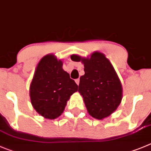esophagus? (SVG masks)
Returning a JSON list of instances; mask_svg holds the SVG:
<instances>
[{"label": "esophagus", "instance_id": "esophagus-1", "mask_svg": "<svg viewBox=\"0 0 151 151\" xmlns=\"http://www.w3.org/2000/svg\"><path fill=\"white\" fill-rule=\"evenodd\" d=\"M76 84L77 85H78V84H79V81H80V80H79V78H78V79H76Z\"/></svg>", "mask_w": 151, "mask_h": 151}]
</instances>
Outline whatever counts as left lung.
<instances>
[{
  "label": "left lung",
  "mask_w": 151,
  "mask_h": 151,
  "mask_svg": "<svg viewBox=\"0 0 151 151\" xmlns=\"http://www.w3.org/2000/svg\"><path fill=\"white\" fill-rule=\"evenodd\" d=\"M70 58L84 64V75L80 78L78 92L88 113L96 119L108 117L122 99V86L114 67L99 52L87 58L72 55Z\"/></svg>",
  "instance_id": "8db88e82"
}]
</instances>
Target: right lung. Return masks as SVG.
<instances>
[{
  "label": "right lung",
  "mask_w": 151,
  "mask_h": 151,
  "mask_svg": "<svg viewBox=\"0 0 151 151\" xmlns=\"http://www.w3.org/2000/svg\"><path fill=\"white\" fill-rule=\"evenodd\" d=\"M62 65L55 55H46L38 62L29 86L32 105L48 119L61 116L70 96L78 90V85Z\"/></svg>",
  "instance_id": "right-lung-1"
}]
</instances>
